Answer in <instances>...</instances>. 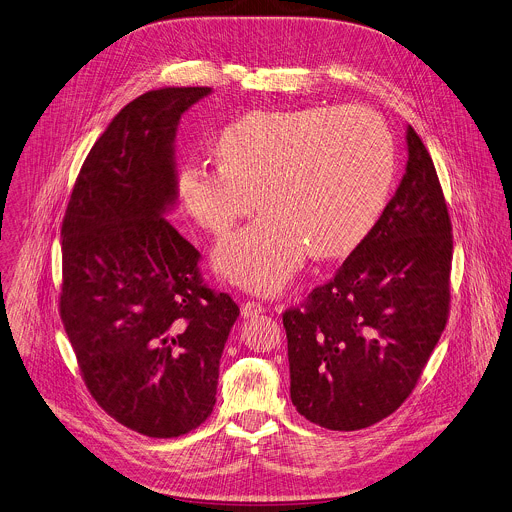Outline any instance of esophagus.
I'll use <instances>...</instances> for the list:
<instances>
[{
    "label": "esophagus",
    "instance_id": "obj_1",
    "mask_svg": "<svg viewBox=\"0 0 512 512\" xmlns=\"http://www.w3.org/2000/svg\"><path fill=\"white\" fill-rule=\"evenodd\" d=\"M240 312H242L244 318H254V316H260V314L264 312V306L258 304V302H250V300H248V302L242 304Z\"/></svg>",
    "mask_w": 512,
    "mask_h": 512
}]
</instances>
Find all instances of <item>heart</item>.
Wrapping results in <instances>:
<instances>
[{"instance_id":"b5f03b06","label":"heart","mask_w":512,"mask_h":512,"mask_svg":"<svg viewBox=\"0 0 512 512\" xmlns=\"http://www.w3.org/2000/svg\"><path fill=\"white\" fill-rule=\"evenodd\" d=\"M214 154L218 166L180 170V202L198 226L224 236L256 200L262 214L222 240L212 264L264 296L286 284L306 250L320 260L354 250L382 216L394 178L392 136L358 106L248 112L216 134Z\"/></svg>"}]
</instances>
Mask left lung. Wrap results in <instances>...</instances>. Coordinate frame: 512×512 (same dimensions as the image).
I'll list each match as a JSON object with an SVG mask.
<instances>
[{"label":"left lung","mask_w":512,"mask_h":512,"mask_svg":"<svg viewBox=\"0 0 512 512\" xmlns=\"http://www.w3.org/2000/svg\"><path fill=\"white\" fill-rule=\"evenodd\" d=\"M406 152L404 176L370 234L304 308L282 314L292 404L328 430H360L392 414L446 326L448 210L412 126Z\"/></svg>","instance_id":"1"}]
</instances>
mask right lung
I'll use <instances>...</instances> for the list:
<instances>
[{"label":"right lung","mask_w":512,"mask_h":512,"mask_svg":"<svg viewBox=\"0 0 512 512\" xmlns=\"http://www.w3.org/2000/svg\"><path fill=\"white\" fill-rule=\"evenodd\" d=\"M212 88L142 94L90 150L62 226L60 310L86 386L154 438L198 428L216 404L240 310L206 288L198 250L166 220L178 204L180 118Z\"/></svg>","instance_id":"right-lung-1"}]
</instances>
